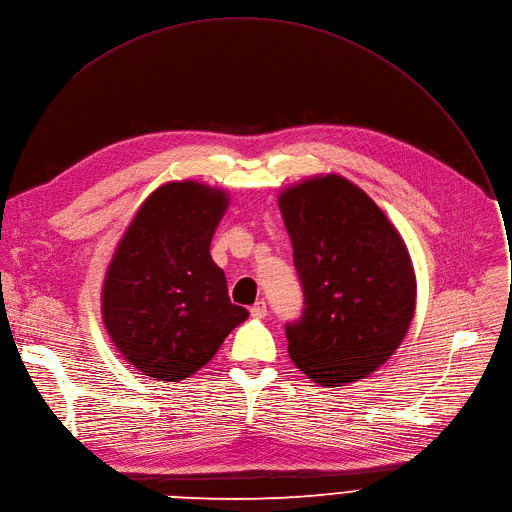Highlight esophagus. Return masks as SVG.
Returning a JSON list of instances; mask_svg holds the SVG:
<instances>
[{
	"mask_svg": "<svg viewBox=\"0 0 512 512\" xmlns=\"http://www.w3.org/2000/svg\"><path fill=\"white\" fill-rule=\"evenodd\" d=\"M249 312H251L253 318H265V316H267V304H265L263 300H259V302H255V304L249 308Z\"/></svg>",
	"mask_w": 512,
	"mask_h": 512,
	"instance_id": "1",
	"label": "esophagus"
}]
</instances>
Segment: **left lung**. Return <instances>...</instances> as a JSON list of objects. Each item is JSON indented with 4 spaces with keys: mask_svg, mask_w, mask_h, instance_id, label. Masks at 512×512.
Masks as SVG:
<instances>
[{
    "mask_svg": "<svg viewBox=\"0 0 512 512\" xmlns=\"http://www.w3.org/2000/svg\"><path fill=\"white\" fill-rule=\"evenodd\" d=\"M304 294L286 322L288 353L320 386L365 378L402 343L416 302L414 269L386 214L341 175L280 196Z\"/></svg>",
    "mask_w": 512,
    "mask_h": 512,
    "instance_id": "8db88e82",
    "label": "left lung"
}]
</instances>
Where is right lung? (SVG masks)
Segmentation results:
<instances>
[{"label":"right lung","instance_id":"right-lung-1","mask_svg":"<svg viewBox=\"0 0 512 512\" xmlns=\"http://www.w3.org/2000/svg\"><path fill=\"white\" fill-rule=\"evenodd\" d=\"M226 206L222 190L165 183L124 232L106 273L102 314L110 339L143 376L190 378L249 316L230 302L210 255Z\"/></svg>","mask_w":512,"mask_h":512}]
</instances>
